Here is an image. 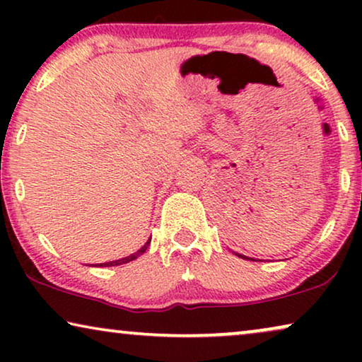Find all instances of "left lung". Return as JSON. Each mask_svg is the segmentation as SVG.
I'll return each instance as SVG.
<instances>
[{"instance_id": "1", "label": "left lung", "mask_w": 362, "mask_h": 362, "mask_svg": "<svg viewBox=\"0 0 362 362\" xmlns=\"http://www.w3.org/2000/svg\"><path fill=\"white\" fill-rule=\"evenodd\" d=\"M237 255H239L240 259H249V257H244V255H240V254H237ZM249 260H254V259H249Z\"/></svg>"}]
</instances>
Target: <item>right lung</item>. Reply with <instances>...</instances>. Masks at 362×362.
<instances>
[{"label": "right lung", "instance_id": "right-lung-1", "mask_svg": "<svg viewBox=\"0 0 362 362\" xmlns=\"http://www.w3.org/2000/svg\"><path fill=\"white\" fill-rule=\"evenodd\" d=\"M150 240H151V237H150V239H148L146 244L143 245L140 250H136V252H135V254H132V255H128V257H123V259H118V260H113V262H107V264H98V267H115V265L128 264V262H132V260L138 259V257H140L141 254H145V250L148 249V245H150Z\"/></svg>", "mask_w": 362, "mask_h": 362}]
</instances>
